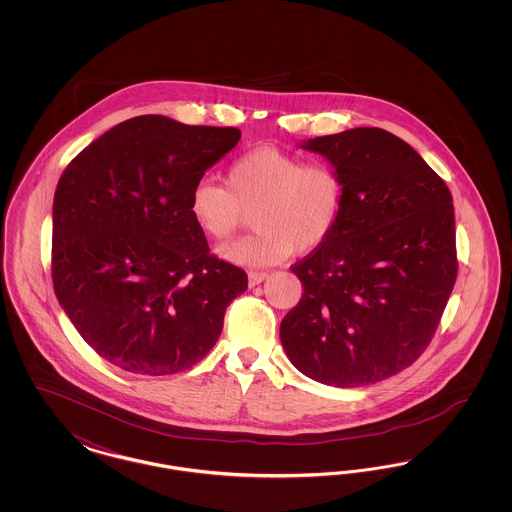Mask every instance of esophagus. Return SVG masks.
Masks as SVG:
<instances>
[{
  "label": "esophagus",
  "mask_w": 512,
  "mask_h": 512,
  "mask_svg": "<svg viewBox=\"0 0 512 512\" xmlns=\"http://www.w3.org/2000/svg\"><path fill=\"white\" fill-rule=\"evenodd\" d=\"M247 278H249V286L251 288H255V286H259L261 282H265L268 278L267 272H257V270H251L249 274H247Z\"/></svg>",
  "instance_id": "esophagus-1"
}]
</instances>
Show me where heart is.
I'll return each mask as SVG.
<instances>
[{
  "label": "heart",
  "mask_w": 512,
  "mask_h": 512,
  "mask_svg": "<svg viewBox=\"0 0 512 512\" xmlns=\"http://www.w3.org/2000/svg\"><path fill=\"white\" fill-rule=\"evenodd\" d=\"M343 180L326 161H309L278 147H257L226 171V186L199 180L190 195L197 226L215 240H228L253 211L257 228L244 240L220 247L219 255L242 267L282 263L293 249L307 253L338 226Z\"/></svg>",
  "instance_id": "heart-1"
}]
</instances>
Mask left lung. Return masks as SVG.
<instances>
[{
    "label": "left lung",
    "mask_w": 512,
    "mask_h": 512,
    "mask_svg": "<svg viewBox=\"0 0 512 512\" xmlns=\"http://www.w3.org/2000/svg\"><path fill=\"white\" fill-rule=\"evenodd\" d=\"M299 147L340 172L343 207L332 236L292 267L305 292L280 324L282 347L320 384H376L413 365L436 334L457 278L453 197L382 128Z\"/></svg>",
    "instance_id": "obj_1"
}]
</instances>
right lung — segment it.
<instances>
[{"instance_id": "right-lung-1", "label": "right lung", "mask_w": 512, "mask_h": 512, "mask_svg": "<svg viewBox=\"0 0 512 512\" xmlns=\"http://www.w3.org/2000/svg\"><path fill=\"white\" fill-rule=\"evenodd\" d=\"M240 138L232 126L142 115L107 130L61 174L53 288L78 334L111 365L174 374L219 340L247 274L209 255L190 195Z\"/></svg>"}]
</instances>
